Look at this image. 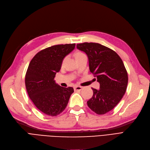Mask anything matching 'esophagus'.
<instances>
[{
    "label": "esophagus",
    "instance_id": "esophagus-1",
    "mask_svg": "<svg viewBox=\"0 0 150 150\" xmlns=\"http://www.w3.org/2000/svg\"><path fill=\"white\" fill-rule=\"evenodd\" d=\"M82 88V87L81 86H75L74 87V91H81Z\"/></svg>",
    "mask_w": 150,
    "mask_h": 150
}]
</instances>
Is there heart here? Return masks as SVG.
<instances>
[{
    "label": "heart",
    "instance_id": "b5f03b06",
    "mask_svg": "<svg viewBox=\"0 0 150 150\" xmlns=\"http://www.w3.org/2000/svg\"><path fill=\"white\" fill-rule=\"evenodd\" d=\"M82 54H83V53H82V52H76V53H75V58L77 57H78V56H80V55H82Z\"/></svg>",
    "mask_w": 150,
    "mask_h": 150
}]
</instances>
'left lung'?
<instances>
[{"label": "left lung", "mask_w": 150, "mask_h": 150, "mask_svg": "<svg viewBox=\"0 0 150 150\" xmlns=\"http://www.w3.org/2000/svg\"><path fill=\"white\" fill-rule=\"evenodd\" d=\"M76 46L87 54L90 71L100 83V89L92 88L93 94L87 105L97 115H105L119 103L126 91V69L120 57L108 47L93 42Z\"/></svg>", "instance_id": "obj_1"}]
</instances>
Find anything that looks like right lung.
<instances>
[{"mask_svg":"<svg viewBox=\"0 0 150 150\" xmlns=\"http://www.w3.org/2000/svg\"><path fill=\"white\" fill-rule=\"evenodd\" d=\"M75 44L56 45L42 50L30 62L25 76L27 92L37 108L56 116L67 107L73 87H63L54 77L61 69L64 58L73 51Z\"/></svg>","mask_w":150,"mask_h":150,"instance_id":"add662e5","label":"right lung"}]
</instances>
